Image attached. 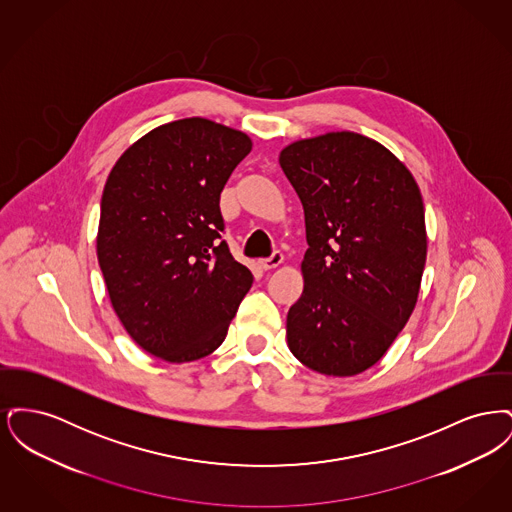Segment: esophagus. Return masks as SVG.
I'll list each match as a JSON object with an SVG mask.
<instances>
[{
  "mask_svg": "<svg viewBox=\"0 0 512 512\" xmlns=\"http://www.w3.org/2000/svg\"><path fill=\"white\" fill-rule=\"evenodd\" d=\"M282 263H284V255L280 251H274L267 259H259V267L265 268V270L280 267Z\"/></svg>",
  "mask_w": 512,
  "mask_h": 512,
  "instance_id": "obj_1",
  "label": "esophagus"
}]
</instances>
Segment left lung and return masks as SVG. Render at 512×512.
I'll return each instance as SVG.
<instances>
[{
    "label": "left lung",
    "mask_w": 512,
    "mask_h": 512,
    "mask_svg": "<svg viewBox=\"0 0 512 512\" xmlns=\"http://www.w3.org/2000/svg\"><path fill=\"white\" fill-rule=\"evenodd\" d=\"M278 161L303 203L309 244L288 347L320 374H361L418 299L428 249L418 184L388 147L349 130L292 142Z\"/></svg>",
    "instance_id": "obj_1"
}]
</instances>
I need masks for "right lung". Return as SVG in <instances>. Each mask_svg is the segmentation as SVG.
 I'll return each instance as SVG.
<instances>
[{
  "label": "right lung",
  "instance_id": "right-lung-1",
  "mask_svg": "<svg viewBox=\"0 0 512 512\" xmlns=\"http://www.w3.org/2000/svg\"><path fill=\"white\" fill-rule=\"evenodd\" d=\"M251 138L219 122H167L128 147L109 172L98 261L128 336L167 363L213 353L253 276L226 242L220 192Z\"/></svg>",
  "mask_w": 512,
  "mask_h": 512
}]
</instances>
